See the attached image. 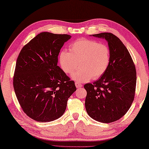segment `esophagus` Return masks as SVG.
Here are the masks:
<instances>
[{"label":"esophagus","mask_w":149,"mask_h":149,"mask_svg":"<svg viewBox=\"0 0 149 149\" xmlns=\"http://www.w3.org/2000/svg\"><path fill=\"white\" fill-rule=\"evenodd\" d=\"M75 86H76V87L77 88L82 87V86H83V85H82L81 83H78V82H75Z\"/></svg>","instance_id":"esophagus-1"}]
</instances>
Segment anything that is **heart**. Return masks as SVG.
<instances>
[{"instance_id":"b5f03b06","label":"heart","mask_w":149,"mask_h":149,"mask_svg":"<svg viewBox=\"0 0 149 149\" xmlns=\"http://www.w3.org/2000/svg\"><path fill=\"white\" fill-rule=\"evenodd\" d=\"M69 51L62 50L58 55V63L66 74H72V77L79 83L87 82L92 77L98 79L104 75L109 67L111 53L106 44L95 40L81 38L74 41L69 46Z\"/></svg>"}]
</instances>
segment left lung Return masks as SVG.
I'll list each match as a JSON object with an SVG mask.
<instances>
[{
  "label": "left lung",
  "instance_id": "obj_1",
  "mask_svg": "<svg viewBox=\"0 0 149 149\" xmlns=\"http://www.w3.org/2000/svg\"><path fill=\"white\" fill-rule=\"evenodd\" d=\"M93 36L108 42L111 60L107 71L100 78L93 84L84 85L86 91L85 108L93 119L110 123L123 117L134 101L136 67L129 51L115 35L103 32Z\"/></svg>",
  "mask_w": 149,
  "mask_h": 149
}]
</instances>
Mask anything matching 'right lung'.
Wrapping results in <instances>:
<instances>
[{"instance_id":"right-lung-1","label":"right lung","mask_w":149,"mask_h":149,"mask_svg":"<svg viewBox=\"0 0 149 149\" xmlns=\"http://www.w3.org/2000/svg\"><path fill=\"white\" fill-rule=\"evenodd\" d=\"M71 37L41 32L20 51L13 88L23 111L34 120L45 123L61 117L76 91L74 81L57 66L61 49Z\"/></svg>"}]
</instances>
